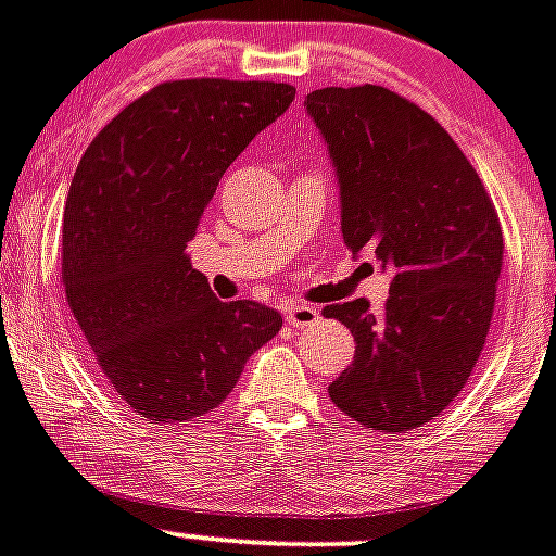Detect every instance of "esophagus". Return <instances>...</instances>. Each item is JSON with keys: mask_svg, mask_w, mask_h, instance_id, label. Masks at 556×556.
I'll use <instances>...</instances> for the list:
<instances>
[{"mask_svg": "<svg viewBox=\"0 0 556 556\" xmlns=\"http://www.w3.org/2000/svg\"><path fill=\"white\" fill-rule=\"evenodd\" d=\"M283 319L292 327H311L319 321V311H316L314 305H289V308L283 311Z\"/></svg>", "mask_w": 556, "mask_h": 556, "instance_id": "esophagus-1", "label": "esophagus"}]
</instances>
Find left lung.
Masks as SVG:
<instances>
[{"label":"left lung","instance_id":"obj_1","mask_svg":"<svg viewBox=\"0 0 556 556\" xmlns=\"http://www.w3.org/2000/svg\"><path fill=\"white\" fill-rule=\"evenodd\" d=\"M305 109L336 163L343 242L390 273L382 314L363 298L321 311L357 341L327 393L374 431H412L451 406L483 352L505 253L500 215L451 134L401 94L325 87Z\"/></svg>","mask_w":556,"mask_h":556}]
</instances>
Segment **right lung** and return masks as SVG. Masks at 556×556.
<instances>
[{"label": "right lung", "mask_w": 556, "mask_h": 556, "mask_svg": "<svg viewBox=\"0 0 556 556\" xmlns=\"http://www.w3.org/2000/svg\"><path fill=\"white\" fill-rule=\"evenodd\" d=\"M292 100L278 81H163L94 136L73 174L67 305L105 382L147 420L213 412L281 330L278 311L220 303L185 248L226 168Z\"/></svg>", "instance_id": "right-lung-1"}]
</instances>
